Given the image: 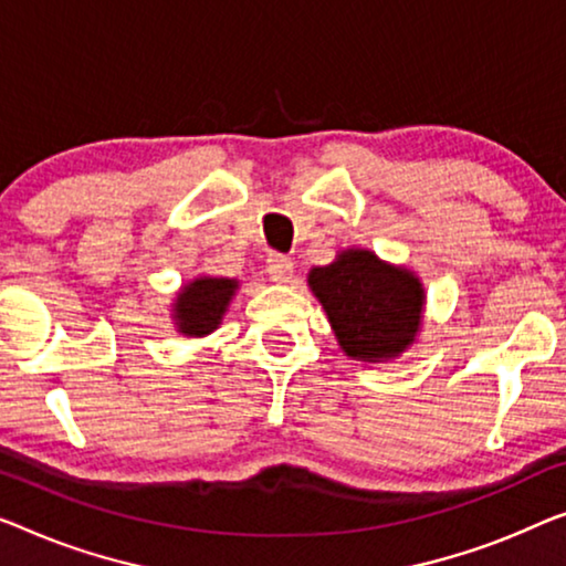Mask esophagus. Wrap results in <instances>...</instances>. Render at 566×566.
I'll use <instances>...</instances> for the list:
<instances>
[{
	"mask_svg": "<svg viewBox=\"0 0 566 566\" xmlns=\"http://www.w3.org/2000/svg\"><path fill=\"white\" fill-rule=\"evenodd\" d=\"M266 272L272 276V282L286 284L294 276V261L284 254H269Z\"/></svg>",
	"mask_w": 566,
	"mask_h": 566,
	"instance_id": "obj_1",
	"label": "esophagus"
}]
</instances>
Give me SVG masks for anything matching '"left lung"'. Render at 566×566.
I'll list each match as a JSON object with an SVG mask.
<instances>
[{
  "label": "left lung",
  "mask_w": 566,
  "mask_h": 566,
  "mask_svg": "<svg viewBox=\"0 0 566 566\" xmlns=\"http://www.w3.org/2000/svg\"><path fill=\"white\" fill-rule=\"evenodd\" d=\"M307 286L348 358L386 364L417 343L427 292L411 269L350 247L337 251L327 266H312Z\"/></svg>",
  "instance_id": "left-lung-1"
}]
</instances>
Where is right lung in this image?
Listing matches in <instances>:
<instances>
[{"mask_svg":"<svg viewBox=\"0 0 566 566\" xmlns=\"http://www.w3.org/2000/svg\"><path fill=\"white\" fill-rule=\"evenodd\" d=\"M241 282L231 276L200 274L180 286L172 300L175 331L185 337H206L218 331Z\"/></svg>","mask_w":566,"mask_h":566,"instance_id":"add662e5","label":"right lung"}]
</instances>
